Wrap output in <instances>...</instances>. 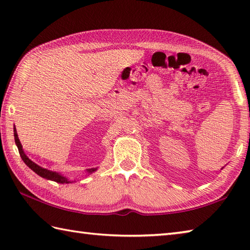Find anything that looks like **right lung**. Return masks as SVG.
<instances>
[{"label":"right lung","instance_id":"right-lung-1","mask_svg":"<svg viewBox=\"0 0 250 250\" xmlns=\"http://www.w3.org/2000/svg\"><path fill=\"white\" fill-rule=\"evenodd\" d=\"M14 136H15V143H16V145H17V147H18V150H19L21 159H22L23 162L32 169V171L35 172L37 175H40L41 177L46 178V179H48V180H52V182H56V183H59V184H70V183H73V182H71L70 179H67L65 176H63L62 174L58 173V172H54V171H49V169H47V168H44V167H42L40 166H37L36 163H34L32 160H30V159L28 158V156L25 155L23 149H22V145H21V143H20V141L18 139V134H17V131H16L15 125H14ZM97 169H98V167L88 168L87 169V173L88 174H92L93 172L97 171Z\"/></svg>","mask_w":250,"mask_h":250}]
</instances>
